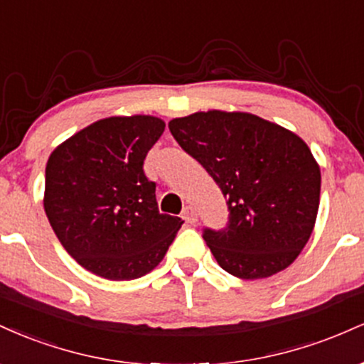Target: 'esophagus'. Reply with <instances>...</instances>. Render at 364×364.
<instances>
[{"mask_svg": "<svg viewBox=\"0 0 364 364\" xmlns=\"http://www.w3.org/2000/svg\"><path fill=\"white\" fill-rule=\"evenodd\" d=\"M181 217H183V220H185L186 224H195V223H196V219H198V217H196L195 208L191 207V205H186L185 208H183Z\"/></svg>", "mask_w": 364, "mask_h": 364, "instance_id": "esophagus-1", "label": "esophagus"}]
</instances>
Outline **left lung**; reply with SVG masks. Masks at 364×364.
Wrapping results in <instances>:
<instances>
[{"mask_svg":"<svg viewBox=\"0 0 364 364\" xmlns=\"http://www.w3.org/2000/svg\"><path fill=\"white\" fill-rule=\"evenodd\" d=\"M169 129L225 198L228 224L202 232L217 263L246 281L289 267L320 203V168L308 145L248 112H195L169 121Z\"/></svg>","mask_w":364,"mask_h":364,"instance_id":"left-lung-1","label":"left lung"}]
</instances>
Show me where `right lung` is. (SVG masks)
Returning a JSON list of instances; mask_svg holds the SVG:
<instances>
[{"label": "right lung", "mask_w": 364, "mask_h": 364, "mask_svg": "<svg viewBox=\"0 0 364 364\" xmlns=\"http://www.w3.org/2000/svg\"><path fill=\"white\" fill-rule=\"evenodd\" d=\"M154 116L95 121L61 144L46 166L44 210L83 269L132 281L156 269L181 228L161 214L144 161L164 132Z\"/></svg>", "instance_id": "1"}]
</instances>
